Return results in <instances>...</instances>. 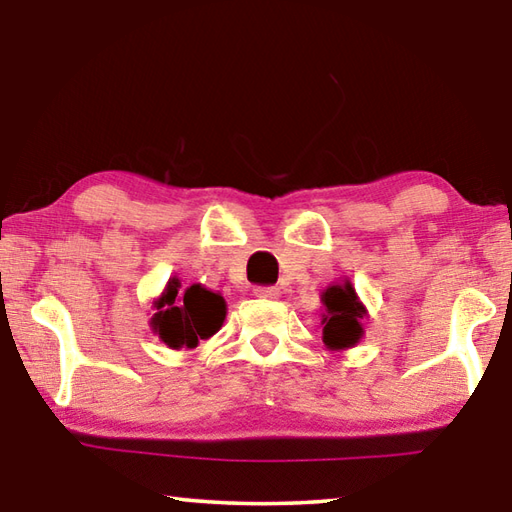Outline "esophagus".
<instances>
[{"instance_id":"esophagus-1","label":"esophagus","mask_w":512,"mask_h":512,"mask_svg":"<svg viewBox=\"0 0 512 512\" xmlns=\"http://www.w3.org/2000/svg\"><path fill=\"white\" fill-rule=\"evenodd\" d=\"M253 293L262 300H277V298H280V289H277V287H255Z\"/></svg>"}]
</instances>
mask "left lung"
Here are the masks:
<instances>
[{"instance_id": "obj_1", "label": "left lung", "mask_w": 512, "mask_h": 512, "mask_svg": "<svg viewBox=\"0 0 512 512\" xmlns=\"http://www.w3.org/2000/svg\"><path fill=\"white\" fill-rule=\"evenodd\" d=\"M323 302V343L327 350L354 348L363 336L361 318L368 314L350 280L332 282L320 293Z\"/></svg>"}]
</instances>
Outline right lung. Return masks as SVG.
Returning <instances> with one entry per match:
<instances>
[{"instance_id": "right-lung-1", "label": "right lung", "mask_w": 512, "mask_h": 512, "mask_svg": "<svg viewBox=\"0 0 512 512\" xmlns=\"http://www.w3.org/2000/svg\"><path fill=\"white\" fill-rule=\"evenodd\" d=\"M155 314L151 329L171 350H194L219 332L228 305L221 293L205 289L203 284L183 287L178 277H171L167 287L153 300Z\"/></svg>"}]
</instances>
